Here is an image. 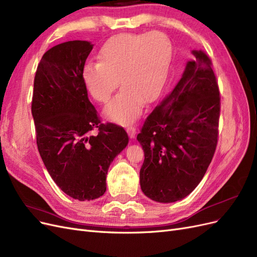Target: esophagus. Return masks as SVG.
<instances>
[{
  "mask_svg": "<svg viewBox=\"0 0 257 257\" xmlns=\"http://www.w3.org/2000/svg\"><path fill=\"white\" fill-rule=\"evenodd\" d=\"M126 131H127L130 138H135V135H136V128H135V126L130 125V126L126 127Z\"/></svg>",
  "mask_w": 257,
  "mask_h": 257,
  "instance_id": "esophagus-1",
  "label": "esophagus"
}]
</instances>
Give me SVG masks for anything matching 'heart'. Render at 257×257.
Instances as JSON below:
<instances>
[{
	"label": "heart",
	"instance_id": "1",
	"mask_svg": "<svg viewBox=\"0 0 257 257\" xmlns=\"http://www.w3.org/2000/svg\"><path fill=\"white\" fill-rule=\"evenodd\" d=\"M173 47L163 33L119 34L100 48L98 63L83 67L82 80L90 95L107 103L118 88L123 89L108 104L105 113L121 124L135 121L143 103H151L164 87Z\"/></svg>",
	"mask_w": 257,
	"mask_h": 257
}]
</instances>
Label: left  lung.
I'll return each instance as SVG.
<instances>
[{"mask_svg":"<svg viewBox=\"0 0 257 257\" xmlns=\"http://www.w3.org/2000/svg\"><path fill=\"white\" fill-rule=\"evenodd\" d=\"M175 89L147 116L137 135L145 152L141 186L159 203L188 196L205 176L219 136L221 96L212 62L192 50Z\"/></svg>","mask_w":257,"mask_h":257,"instance_id":"8db88e82","label":"left lung"}]
</instances>
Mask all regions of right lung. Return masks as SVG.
<instances>
[{"label": "right lung", "instance_id": "right-lung-1", "mask_svg": "<svg viewBox=\"0 0 257 257\" xmlns=\"http://www.w3.org/2000/svg\"><path fill=\"white\" fill-rule=\"evenodd\" d=\"M92 48L89 42L71 41L45 52L31 106L37 149L50 177L81 201L103 195L110 163L128 144L125 130L100 122L88 97L82 71Z\"/></svg>", "mask_w": 257, "mask_h": 257}]
</instances>
